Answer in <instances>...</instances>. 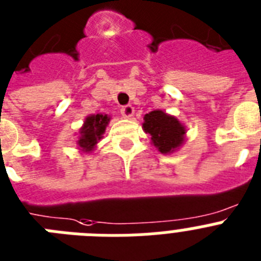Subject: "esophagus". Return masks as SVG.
<instances>
[{
	"instance_id": "esophagus-1",
	"label": "esophagus",
	"mask_w": 261,
	"mask_h": 261,
	"mask_svg": "<svg viewBox=\"0 0 261 261\" xmlns=\"http://www.w3.org/2000/svg\"><path fill=\"white\" fill-rule=\"evenodd\" d=\"M120 114L123 118H131L134 115V107L131 105H127V106H123L120 109Z\"/></svg>"
}]
</instances>
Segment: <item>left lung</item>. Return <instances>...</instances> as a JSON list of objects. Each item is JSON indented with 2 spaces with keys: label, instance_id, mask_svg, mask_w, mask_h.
<instances>
[{
  "label": "left lung",
  "instance_id": "1",
  "mask_svg": "<svg viewBox=\"0 0 261 261\" xmlns=\"http://www.w3.org/2000/svg\"><path fill=\"white\" fill-rule=\"evenodd\" d=\"M143 130L161 154H171L185 143L186 127L172 115L154 110L144 115Z\"/></svg>",
  "mask_w": 261,
  "mask_h": 261
}]
</instances>
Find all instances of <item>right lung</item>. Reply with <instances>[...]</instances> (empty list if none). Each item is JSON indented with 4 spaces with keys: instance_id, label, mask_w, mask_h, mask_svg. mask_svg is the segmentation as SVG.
<instances>
[{
    "instance_id": "add662e5",
    "label": "right lung",
    "mask_w": 261,
    "mask_h": 261,
    "mask_svg": "<svg viewBox=\"0 0 261 261\" xmlns=\"http://www.w3.org/2000/svg\"><path fill=\"white\" fill-rule=\"evenodd\" d=\"M109 122L110 117L107 114H94L85 119V123L80 130V138L76 142L83 152H90L95 148L98 142L103 138Z\"/></svg>"
}]
</instances>
